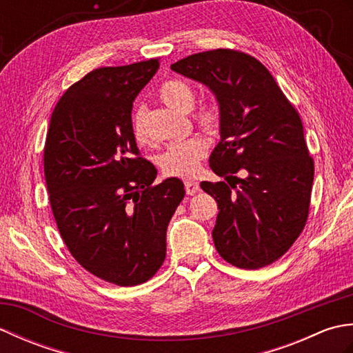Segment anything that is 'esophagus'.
<instances>
[{"mask_svg":"<svg viewBox=\"0 0 353 353\" xmlns=\"http://www.w3.org/2000/svg\"><path fill=\"white\" fill-rule=\"evenodd\" d=\"M185 190H186V194H190V196H194V194L200 191V185L197 182L186 181L185 182Z\"/></svg>","mask_w":353,"mask_h":353,"instance_id":"obj_1","label":"esophagus"}]
</instances>
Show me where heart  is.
I'll return each instance as SVG.
<instances>
[{
	"instance_id": "obj_1",
	"label": "heart",
	"mask_w": 353,
	"mask_h": 353,
	"mask_svg": "<svg viewBox=\"0 0 353 353\" xmlns=\"http://www.w3.org/2000/svg\"><path fill=\"white\" fill-rule=\"evenodd\" d=\"M161 100L168 108L177 112H190L194 106L192 88L182 80H167L159 89ZM221 112L215 103H206L196 114V121L208 132H214L220 124ZM133 134L141 144L148 142L145 133V110L139 109L133 118ZM208 153L205 138L191 137L181 142H174L159 157V165L167 176L194 177L200 170L201 159Z\"/></svg>"
}]
</instances>
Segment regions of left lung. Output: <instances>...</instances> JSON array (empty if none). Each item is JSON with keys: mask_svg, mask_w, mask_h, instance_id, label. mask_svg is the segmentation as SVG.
<instances>
[{"mask_svg": "<svg viewBox=\"0 0 353 353\" xmlns=\"http://www.w3.org/2000/svg\"><path fill=\"white\" fill-rule=\"evenodd\" d=\"M171 70L205 85L221 112L209 167L228 183H200L220 209L216 252L239 268L272 264L308 219L314 162L301 117L265 66L241 51L197 52Z\"/></svg>", "mask_w": 353, "mask_h": 353, "instance_id": "1", "label": "left lung"}]
</instances>
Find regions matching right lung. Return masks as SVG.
<instances>
[{"label":"right lung","mask_w":353,"mask_h":353,"mask_svg":"<svg viewBox=\"0 0 353 353\" xmlns=\"http://www.w3.org/2000/svg\"><path fill=\"white\" fill-rule=\"evenodd\" d=\"M157 68L150 59L86 74L52 110L43 148L63 243L89 273L121 287L159 270L168 223L185 196L177 177L153 185L157 170L138 157L132 108Z\"/></svg>","instance_id":"1"}]
</instances>
